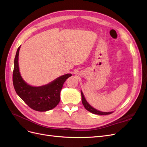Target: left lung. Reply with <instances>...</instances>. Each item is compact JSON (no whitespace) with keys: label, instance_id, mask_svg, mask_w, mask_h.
<instances>
[{"label":"left lung","instance_id":"obj_1","mask_svg":"<svg viewBox=\"0 0 147 147\" xmlns=\"http://www.w3.org/2000/svg\"><path fill=\"white\" fill-rule=\"evenodd\" d=\"M82 93V104L84 105V108H85L89 112H90L92 113H94V114H96V115H110L111 113H112L113 112H100V111L97 110L95 109H94L93 107L89 104L87 101L86 100L85 98H84V97L83 96V92L81 91Z\"/></svg>","mask_w":147,"mask_h":147}]
</instances>
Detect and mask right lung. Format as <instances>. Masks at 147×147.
<instances>
[{
  "instance_id": "right-lung-1",
  "label": "right lung",
  "mask_w": 147,
  "mask_h": 147,
  "mask_svg": "<svg viewBox=\"0 0 147 147\" xmlns=\"http://www.w3.org/2000/svg\"><path fill=\"white\" fill-rule=\"evenodd\" d=\"M18 47L15 57L13 72V83L20 98L32 109L38 112L54 109L60 101V92L65 81L72 74H66L56 79L47 85L34 87L29 85L21 78L18 67Z\"/></svg>"
}]
</instances>
